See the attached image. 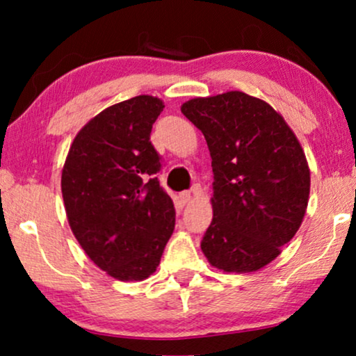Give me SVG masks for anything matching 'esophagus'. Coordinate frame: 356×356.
<instances>
[{
    "instance_id": "1",
    "label": "esophagus",
    "mask_w": 356,
    "mask_h": 356,
    "mask_svg": "<svg viewBox=\"0 0 356 356\" xmlns=\"http://www.w3.org/2000/svg\"><path fill=\"white\" fill-rule=\"evenodd\" d=\"M178 198H179V202H181L183 204L190 203L191 198H193V191H181Z\"/></svg>"
}]
</instances>
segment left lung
Listing matches in <instances>:
<instances>
[{
    "label": "left lung",
    "instance_id": "1",
    "mask_svg": "<svg viewBox=\"0 0 356 356\" xmlns=\"http://www.w3.org/2000/svg\"><path fill=\"white\" fill-rule=\"evenodd\" d=\"M181 113L211 154L213 220L202 250L215 268L250 273L273 261L302 225L307 158L286 121L241 91L195 98Z\"/></svg>",
    "mask_w": 356,
    "mask_h": 356
}]
</instances>
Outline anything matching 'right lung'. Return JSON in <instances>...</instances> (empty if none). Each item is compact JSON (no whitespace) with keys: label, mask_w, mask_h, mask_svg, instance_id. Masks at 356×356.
Here are the masks:
<instances>
[{"label":"right lung","mask_w":356,"mask_h":356,"mask_svg":"<svg viewBox=\"0 0 356 356\" xmlns=\"http://www.w3.org/2000/svg\"><path fill=\"white\" fill-rule=\"evenodd\" d=\"M165 108L148 95L103 110L79 129L61 173L71 232L96 266L121 282L148 278L175 229L149 141Z\"/></svg>","instance_id":"right-lung-1"}]
</instances>
